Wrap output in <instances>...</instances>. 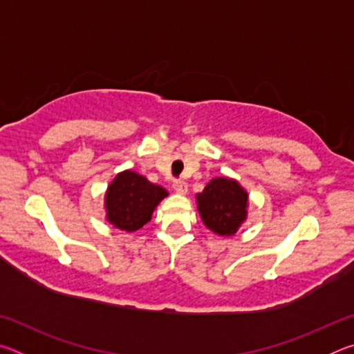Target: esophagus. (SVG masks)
Listing matches in <instances>:
<instances>
[{"label":"esophagus","instance_id":"1","mask_svg":"<svg viewBox=\"0 0 354 354\" xmlns=\"http://www.w3.org/2000/svg\"><path fill=\"white\" fill-rule=\"evenodd\" d=\"M173 189H175L176 194L184 195L185 192H187V183L183 181V179H175V181H173Z\"/></svg>","mask_w":354,"mask_h":354}]
</instances>
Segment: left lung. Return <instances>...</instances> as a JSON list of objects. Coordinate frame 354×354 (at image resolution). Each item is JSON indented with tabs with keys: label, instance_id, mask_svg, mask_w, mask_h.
I'll return each mask as SVG.
<instances>
[{
	"label": "left lung",
	"instance_id": "obj_1",
	"mask_svg": "<svg viewBox=\"0 0 354 354\" xmlns=\"http://www.w3.org/2000/svg\"><path fill=\"white\" fill-rule=\"evenodd\" d=\"M205 225L220 236H231L247 217V192L227 178H215L196 195Z\"/></svg>",
	"mask_w": 354,
	"mask_h": 354
}]
</instances>
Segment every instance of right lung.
<instances>
[{
    "instance_id": "right-lung-1",
    "label": "right lung",
    "mask_w": 354,
    "mask_h": 354,
    "mask_svg": "<svg viewBox=\"0 0 354 354\" xmlns=\"http://www.w3.org/2000/svg\"><path fill=\"white\" fill-rule=\"evenodd\" d=\"M167 190L134 171H123L113 179L106 194L107 220L122 231H137L151 220Z\"/></svg>"
}]
</instances>
